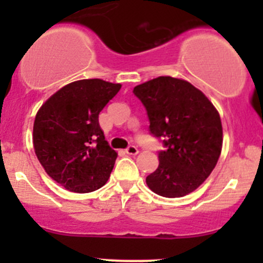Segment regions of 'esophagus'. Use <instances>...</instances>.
<instances>
[{
	"mask_svg": "<svg viewBox=\"0 0 263 263\" xmlns=\"http://www.w3.org/2000/svg\"><path fill=\"white\" fill-rule=\"evenodd\" d=\"M126 153L128 154V155H137V154H139V148L135 146V145H129V146L126 148Z\"/></svg>",
	"mask_w": 263,
	"mask_h": 263,
	"instance_id": "1",
	"label": "esophagus"
}]
</instances>
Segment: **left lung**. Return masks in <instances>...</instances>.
Listing matches in <instances>:
<instances>
[{"label": "left lung", "instance_id": "obj_1", "mask_svg": "<svg viewBox=\"0 0 263 263\" xmlns=\"http://www.w3.org/2000/svg\"><path fill=\"white\" fill-rule=\"evenodd\" d=\"M150 122V134L160 140L159 166L146 177L153 192L182 197L193 192L214 171L222 146V127L213 103L188 81L160 76L137 85Z\"/></svg>", "mask_w": 263, "mask_h": 263}]
</instances>
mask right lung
Returning a JSON list of instances; mask_svg holds the SVG:
<instances>
[{
  "label": "right lung",
  "instance_id": "1",
  "mask_svg": "<svg viewBox=\"0 0 263 263\" xmlns=\"http://www.w3.org/2000/svg\"><path fill=\"white\" fill-rule=\"evenodd\" d=\"M122 85L79 80L52 95L35 116L33 144L47 174L71 192L99 190L109 178L117 153L99 126V113Z\"/></svg>",
  "mask_w": 263,
  "mask_h": 263
}]
</instances>
